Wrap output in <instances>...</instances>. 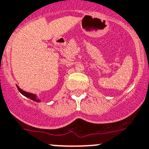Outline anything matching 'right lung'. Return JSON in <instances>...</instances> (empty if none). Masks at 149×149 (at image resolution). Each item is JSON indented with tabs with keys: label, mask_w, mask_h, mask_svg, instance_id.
<instances>
[{
	"label": "right lung",
	"mask_w": 149,
	"mask_h": 149,
	"mask_svg": "<svg viewBox=\"0 0 149 149\" xmlns=\"http://www.w3.org/2000/svg\"><path fill=\"white\" fill-rule=\"evenodd\" d=\"M17 88H18L19 91V92H21L22 95H24V96L30 98V99H32L33 100H34V101H36V102H39V101H40L39 100L36 98V96L34 95V94H32V93H30V92H25V91H23L22 89H20L19 86H17Z\"/></svg>",
	"instance_id": "add662e5"
}]
</instances>
